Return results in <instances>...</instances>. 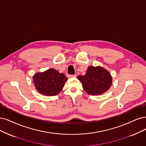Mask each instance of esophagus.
I'll return each mask as SVG.
<instances>
[{"instance_id": "34e87169", "label": "esophagus", "mask_w": 146, "mask_h": 146, "mask_svg": "<svg viewBox=\"0 0 146 146\" xmlns=\"http://www.w3.org/2000/svg\"><path fill=\"white\" fill-rule=\"evenodd\" d=\"M76 74H74V75H73V74H70V75H68V77L69 78H74V77H76Z\"/></svg>"}]
</instances>
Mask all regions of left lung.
<instances>
[{
  "instance_id": "1",
  "label": "left lung",
  "mask_w": 146,
  "mask_h": 146,
  "mask_svg": "<svg viewBox=\"0 0 146 146\" xmlns=\"http://www.w3.org/2000/svg\"><path fill=\"white\" fill-rule=\"evenodd\" d=\"M77 78L81 82L86 92L93 96L105 93L112 82L111 73L101 66H89L85 75H79Z\"/></svg>"
}]
</instances>
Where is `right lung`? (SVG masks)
I'll list each match as a JSON object with an SVG mask.
<instances>
[{
  "mask_svg": "<svg viewBox=\"0 0 146 146\" xmlns=\"http://www.w3.org/2000/svg\"><path fill=\"white\" fill-rule=\"evenodd\" d=\"M67 78L58 70L49 68L43 72L35 73L33 82L38 92L47 96H56L62 90Z\"/></svg>",
  "mask_w": 146,
  "mask_h": 146,
  "instance_id": "add662e5",
  "label": "right lung"
}]
</instances>
